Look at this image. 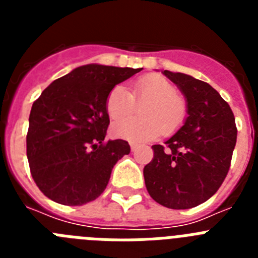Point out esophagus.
I'll return each instance as SVG.
<instances>
[{"mask_svg":"<svg viewBox=\"0 0 258 258\" xmlns=\"http://www.w3.org/2000/svg\"><path fill=\"white\" fill-rule=\"evenodd\" d=\"M131 149H132V151H136V150L138 149V145L134 142H131Z\"/></svg>","mask_w":258,"mask_h":258,"instance_id":"1","label":"esophagus"}]
</instances>
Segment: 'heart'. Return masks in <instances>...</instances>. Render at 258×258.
I'll use <instances>...</instances> for the list:
<instances>
[{"mask_svg": "<svg viewBox=\"0 0 258 258\" xmlns=\"http://www.w3.org/2000/svg\"><path fill=\"white\" fill-rule=\"evenodd\" d=\"M142 105V119H127ZM106 111L112 120L113 136L131 142H146L164 134H172L183 125L187 106L170 81L157 75H147L133 84L132 94L121 85L111 89L106 99Z\"/></svg>", "mask_w": 258, "mask_h": 258, "instance_id": "obj_1", "label": "heart"}]
</instances>
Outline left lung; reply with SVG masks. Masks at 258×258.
Segmentation results:
<instances>
[{"label": "left lung", "instance_id": "8db88e82", "mask_svg": "<svg viewBox=\"0 0 258 258\" xmlns=\"http://www.w3.org/2000/svg\"><path fill=\"white\" fill-rule=\"evenodd\" d=\"M163 74L184 95L188 116L165 146H152L154 159L143 169L146 188L166 208H194L226 178L238 133L235 117L209 84L179 72Z\"/></svg>", "mask_w": 258, "mask_h": 258}]
</instances>
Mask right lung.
Returning a JSON list of instances; mask_svg holds the SVG:
<instances>
[{"label": "right lung", "instance_id": "obj_1", "mask_svg": "<svg viewBox=\"0 0 258 258\" xmlns=\"http://www.w3.org/2000/svg\"><path fill=\"white\" fill-rule=\"evenodd\" d=\"M142 68L86 64L52 81L29 115L27 157L32 178L45 197L83 206L104 191L112 168L131 146L104 141L111 89Z\"/></svg>", "mask_w": 258, "mask_h": 258}]
</instances>
